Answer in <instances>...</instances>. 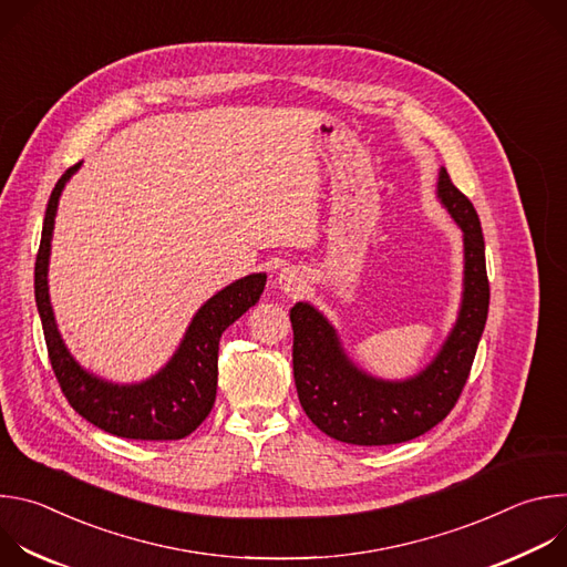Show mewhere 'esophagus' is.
I'll return each instance as SVG.
<instances>
[{
    "mask_svg": "<svg viewBox=\"0 0 567 567\" xmlns=\"http://www.w3.org/2000/svg\"><path fill=\"white\" fill-rule=\"evenodd\" d=\"M300 285H302V278H300L296 271L285 269V271L280 274V287H282L285 291H298Z\"/></svg>",
    "mask_w": 567,
    "mask_h": 567,
    "instance_id": "34e87169",
    "label": "esophagus"
}]
</instances>
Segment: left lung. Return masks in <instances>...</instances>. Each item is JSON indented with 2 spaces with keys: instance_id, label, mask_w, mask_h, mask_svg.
I'll list each match as a JSON object with an SVG mask.
<instances>
[{
  "instance_id": "1",
  "label": "left lung",
  "mask_w": 567,
  "mask_h": 567,
  "mask_svg": "<svg viewBox=\"0 0 567 567\" xmlns=\"http://www.w3.org/2000/svg\"><path fill=\"white\" fill-rule=\"evenodd\" d=\"M437 195L464 233V298L460 318L437 359L415 379L390 383L357 370L330 322L298 302L293 328V381L305 415L322 433L357 446L409 442L437 426L457 403L489 313V278L477 213L440 171Z\"/></svg>"
}]
</instances>
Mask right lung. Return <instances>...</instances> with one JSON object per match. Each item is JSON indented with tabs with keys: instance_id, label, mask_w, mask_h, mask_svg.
I'll return each instance as SVG.
<instances>
[{
	"instance_id": "right-lung-1",
	"label": "right lung",
	"mask_w": 567,
	"mask_h": 567,
	"mask_svg": "<svg viewBox=\"0 0 567 567\" xmlns=\"http://www.w3.org/2000/svg\"><path fill=\"white\" fill-rule=\"evenodd\" d=\"M78 166L80 164L71 166L51 190L35 258V302L53 374L71 409L105 433L127 440H182L208 417L215 403L221 332L260 300L267 276H247L215 293L195 313L173 361L150 381L138 385H114L87 374L71 359L58 334L47 287L58 199Z\"/></svg>"
}]
</instances>
